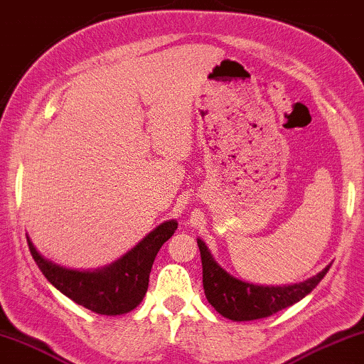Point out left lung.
I'll return each mask as SVG.
<instances>
[{"label": "left lung", "mask_w": 364, "mask_h": 364, "mask_svg": "<svg viewBox=\"0 0 364 364\" xmlns=\"http://www.w3.org/2000/svg\"><path fill=\"white\" fill-rule=\"evenodd\" d=\"M198 246L203 261V284L207 301L217 313L236 322L262 319L298 303L314 290L331 269L328 264L319 274L293 285H256L228 274L222 265H218L200 238H198Z\"/></svg>", "instance_id": "8db88e82"}]
</instances>
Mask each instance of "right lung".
Wrapping results in <instances>:
<instances>
[{"instance_id":"add662e5","label":"right lung","mask_w":364,"mask_h":364,"mask_svg":"<svg viewBox=\"0 0 364 364\" xmlns=\"http://www.w3.org/2000/svg\"><path fill=\"white\" fill-rule=\"evenodd\" d=\"M176 228V220L160 223L118 261L94 270H77L55 264L40 255L28 236L27 243L33 261L56 290L97 314L118 316L139 306L146 296L154 259Z\"/></svg>"}]
</instances>
